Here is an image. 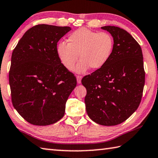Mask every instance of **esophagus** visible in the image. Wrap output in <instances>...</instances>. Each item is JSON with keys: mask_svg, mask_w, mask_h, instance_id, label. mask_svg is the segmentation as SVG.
I'll return each mask as SVG.
<instances>
[{"mask_svg": "<svg viewBox=\"0 0 158 158\" xmlns=\"http://www.w3.org/2000/svg\"><path fill=\"white\" fill-rule=\"evenodd\" d=\"M81 78H82L81 76H80V75L77 76V83H78V84H81Z\"/></svg>", "mask_w": 158, "mask_h": 158, "instance_id": "obj_1", "label": "esophagus"}]
</instances>
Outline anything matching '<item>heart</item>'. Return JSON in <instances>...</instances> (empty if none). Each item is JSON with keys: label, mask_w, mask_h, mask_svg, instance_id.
<instances>
[{"label": "heart", "mask_w": 158, "mask_h": 158, "mask_svg": "<svg viewBox=\"0 0 158 158\" xmlns=\"http://www.w3.org/2000/svg\"><path fill=\"white\" fill-rule=\"evenodd\" d=\"M68 44L60 42L56 51L60 61L68 70L74 68L77 73H84L90 67L98 70L106 64L114 48L113 36L108 32H97L81 27L68 36Z\"/></svg>", "instance_id": "heart-1"}]
</instances>
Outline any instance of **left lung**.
Returning <instances> with one entry per match:
<instances>
[{"instance_id":"8db88e82","label":"left lung","mask_w":158,"mask_h":158,"mask_svg":"<svg viewBox=\"0 0 158 158\" xmlns=\"http://www.w3.org/2000/svg\"><path fill=\"white\" fill-rule=\"evenodd\" d=\"M114 40V48L104 66L81 80L86 88L85 109L97 124L115 126L126 121L141 102L145 83L142 48L127 31L104 26Z\"/></svg>"}]
</instances>
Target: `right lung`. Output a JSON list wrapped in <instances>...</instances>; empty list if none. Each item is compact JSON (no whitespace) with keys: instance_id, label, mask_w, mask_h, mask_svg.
Masks as SVG:
<instances>
[{"instance_id":"1","label":"right lung","mask_w":158,"mask_h":158,"mask_svg":"<svg viewBox=\"0 0 158 158\" xmlns=\"http://www.w3.org/2000/svg\"><path fill=\"white\" fill-rule=\"evenodd\" d=\"M70 30V27L35 25L13 50L9 73L11 102L33 125H50L61 119L77 85L76 77L62 65L56 51L57 43Z\"/></svg>"}]
</instances>
